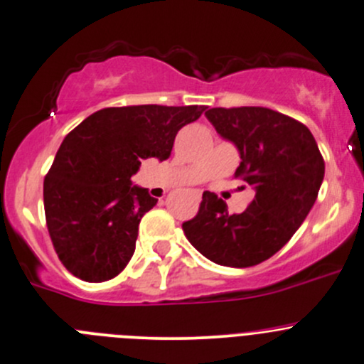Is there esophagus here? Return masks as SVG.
<instances>
[{"label": "esophagus", "instance_id": "1", "mask_svg": "<svg viewBox=\"0 0 364 364\" xmlns=\"http://www.w3.org/2000/svg\"><path fill=\"white\" fill-rule=\"evenodd\" d=\"M194 196H196V199L199 201V199H201V193H199V191H196V193H194Z\"/></svg>", "mask_w": 364, "mask_h": 364}]
</instances>
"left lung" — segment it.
Segmentation results:
<instances>
[{"label": "left lung", "instance_id": "obj_1", "mask_svg": "<svg viewBox=\"0 0 364 364\" xmlns=\"http://www.w3.org/2000/svg\"><path fill=\"white\" fill-rule=\"evenodd\" d=\"M205 114L236 146V177L255 189V199L230 215L225 201L205 191L198 215L182 229L215 264L252 267L279 252L306 220L323 183V156L306 124L272 109L213 107Z\"/></svg>", "mask_w": 364, "mask_h": 364}]
</instances>
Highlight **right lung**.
<instances>
[{
    "mask_svg": "<svg viewBox=\"0 0 364 364\" xmlns=\"http://www.w3.org/2000/svg\"><path fill=\"white\" fill-rule=\"evenodd\" d=\"M205 109L107 107L65 136L45 177L43 201L53 248L71 274L100 283L127 267L140 218L158 203L132 177L144 159L170 158L177 132Z\"/></svg>",
    "mask_w": 364,
    "mask_h": 364,
    "instance_id": "1",
    "label": "right lung"
}]
</instances>
